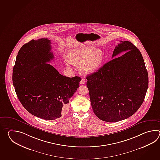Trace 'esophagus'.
<instances>
[{
    "mask_svg": "<svg viewBox=\"0 0 160 160\" xmlns=\"http://www.w3.org/2000/svg\"><path fill=\"white\" fill-rule=\"evenodd\" d=\"M85 82H86V81H85L84 79H82L81 81L80 82V84L81 85H83V84H85Z\"/></svg>",
    "mask_w": 160,
    "mask_h": 160,
    "instance_id": "esophagus-1",
    "label": "esophagus"
}]
</instances>
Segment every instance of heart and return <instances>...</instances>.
Returning a JSON list of instances; mask_svg holds the SVG:
<instances>
[{
	"mask_svg": "<svg viewBox=\"0 0 160 160\" xmlns=\"http://www.w3.org/2000/svg\"><path fill=\"white\" fill-rule=\"evenodd\" d=\"M92 46H84L70 51L66 62L68 64L80 65V71L85 74L94 73L98 70L103 60L102 50Z\"/></svg>",
	"mask_w": 160,
	"mask_h": 160,
	"instance_id": "heart-1",
	"label": "heart"
}]
</instances>
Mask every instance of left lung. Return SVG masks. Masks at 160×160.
Here are the masks:
<instances>
[{
  "mask_svg": "<svg viewBox=\"0 0 160 160\" xmlns=\"http://www.w3.org/2000/svg\"><path fill=\"white\" fill-rule=\"evenodd\" d=\"M112 59L97 72L86 77L93 112L109 122L133 115L142 104L148 88V73L142 55L129 41H119Z\"/></svg>",
  "mask_w": 160,
  "mask_h": 160,
  "instance_id": "left-lung-1",
  "label": "left lung"
}]
</instances>
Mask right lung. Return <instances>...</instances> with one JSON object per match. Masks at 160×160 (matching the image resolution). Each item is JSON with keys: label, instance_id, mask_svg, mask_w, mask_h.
<instances>
[{"label": "right lung", "instance_id": "1", "mask_svg": "<svg viewBox=\"0 0 160 160\" xmlns=\"http://www.w3.org/2000/svg\"><path fill=\"white\" fill-rule=\"evenodd\" d=\"M51 41L32 40L18 53L12 82L18 98L31 114L46 120L58 119L68 109L70 98L81 78L62 75L48 63L54 59Z\"/></svg>", "mask_w": 160, "mask_h": 160}]
</instances>
